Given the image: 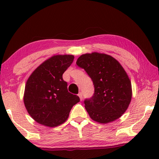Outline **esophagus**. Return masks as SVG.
I'll list each match as a JSON object with an SVG mask.
<instances>
[{
	"instance_id": "obj_1",
	"label": "esophagus",
	"mask_w": 159,
	"mask_h": 159,
	"mask_svg": "<svg viewBox=\"0 0 159 159\" xmlns=\"http://www.w3.org/2000/svg\"><path fill=\"white\" fill-rule=\"evenodd\" d=\"M78 96L80 97V101H82V93H79V94H78Z\"/></svg>"
}]
</instances>
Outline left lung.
<instances>
[{
	"label": "left lung",
	"mask_w": 159,
	"mask_h": 159,
	"mask_svg": "<svg viewBox=\"0 0 159 159\" xmlns=\"http://www.w3.org/2000/svg\"><path fill=\"white\" fill-rule=\"evenodd\" d=\"M76 64L86 71L94 84V95L84 101L90 118L101 124L120 118L132 96L131 81L120 63L110 55L93 52L82 54Z\"/></svg>",
	"instance_id": "obj_1"
}]
</instances>
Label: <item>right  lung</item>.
I'll use <instances>...</instances> for the list:
<instances>
[{
	"mask_svg": "<svg viewBox=\"0 0 159 159\" xmlns=\"http://www.w3.org/2000/svg\"><path fill=\"white\" fill-rule=\"evenodd\" d=\"M73 55H54L38 66L28 78L24 103L36 122L49 127L62 125L80 98L68 92L62 75L72 64Z\"/></svg>",
	"mask_w": 159,
	"mask_h": 159,
	"instance_id": "right-lung-1",
	"label": "right lung"
}]
</instances>
